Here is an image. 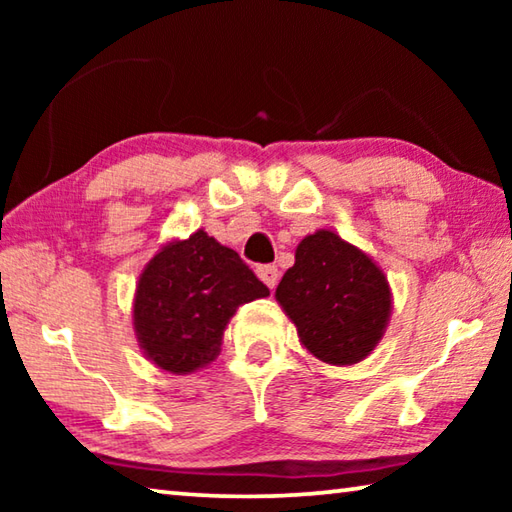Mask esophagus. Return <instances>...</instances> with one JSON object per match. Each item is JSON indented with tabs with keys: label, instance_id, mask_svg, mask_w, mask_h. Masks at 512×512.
I'll return each instance as SVG.
<instances>
[{
	"label": "esophagus",
	"instance_id": "esophagus-1",
	"mask_svg": "<svg viewBox=\"0 0 512 512\" xmlns=\"http://www.w3.org/2000/svg\"><path fill=\"white\" fill-rule=\"evenodd\" d=\"M257 275H259V280H262L268 289H275L277 280H280V273H277L275 266H259L257 268Z\"/></svg>",
	"mask_w": 512,
	"mask_h": 512
}]
</instances>
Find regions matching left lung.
<instances>
[{
  "mask_svg": "<svg viewBox=\"0 0 512 512\" xmlns=\"http://www.w3.org/2000/svg\"><path fill=\"white\" fill-rule=\"evenodd\" d=\"M275 300L311 357L354 366L377 348L393 311V293L375 259L332 230H316L296 248Z\"/></svg>",
  "mask_w": 512,
  "mask_h": 512,
  "instance_id": "8db88e82",
  "label": "left lung"
}]
</instances>
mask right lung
<instances>
[{
  "mask_svg": "<svg viewBox=\"0 0 512 512\" xmlns=\"http://www.w3.org/2000/svg\"><path fill=\"white\" fill-rule=\"evenodd\" d=\"M268 289L235 250L205 230L171 239L137 280L133 329L144 357L171 375H189L221 352L235 311Z\"/></svg>",
  "mask_w": 512,
  "mask_h": 512,
  "instance_id": "obj_1",
  "label": "right lung"
}]
</instances>
